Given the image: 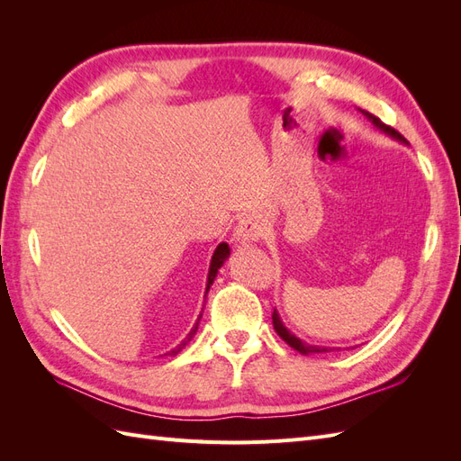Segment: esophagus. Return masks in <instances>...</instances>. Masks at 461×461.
I'll return each mask as SVG.
<instances>
[{
	"label": "esophagus",
	"instance_id": "esophagus-1",
	"mask_svg": "<svg viewBox=\"0 0 461 461\" xmlns=\"http://www.w3.org/2000/svg\"><path fill=\"white\" fill-rule=\"evenodd\" d=\"M265 219L261 213H248L246 217H242L236 225L234 230V240L239 244H252L258 242L263 232H265Z\"/></svg>",
	"mask_w": 461,
	"mask_h": 461
}]
</instances>
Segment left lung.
<instances>
[{
  "instance_id": "8db88e82",
  "label": "left lung",
  "mask_w": 461,
  "mask_h": 461,
  "mask_svg": "<svg viewBox=\"0 0 461 461\" xmlns=\"http://www.w3.org/2000/svg\"><path fill=\"white\" fill-rule=\"evenodd\" d=\"M361 113H364L376 129H381L383 132H386L388 136H393L394 140H398V142H403V144H408L406 142V138H403L398 131H394L393 127H388V124H384L379 117H375L373 113H369V111H366V109H359ZM273 327H275V330H276V334L278 337H281L290 348H294L296 352H300V354H303V356H312V354H325V352H334V350H340V348H325V346H312V344H308V342H302L296 334H292L286 327H285V323L281 321V317H278V313H276V310L273 312Z\"/></svg>"
}]
</instances>
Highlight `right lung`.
I'll return each mask as SVG.
<instances>
[{
  "mask_svg": "<svg viewBox=\"0 0 461 461\" xmlns=\"http://www.w3.org/2000/svg\"><path fill=\"white\" fill-rule=\"evenodd\" d=\"M229 254H230V248H229V244L227 242H221L217 248H215V252H213V258H212V265H209V273H207V286H205V296H207V292H209V286L213 285V281H215V276H217V271L221 269V265L225 263V259L229 258ZM202 317V315H200ZM198 323H200V319L196 321V325H194V329L186 334V339L180 342L176 348H173V350L167 354V356H176L180 350H183V348L192 340V337L194 334H196V330H198Z\"/></svg>",
  "mask_w": 461,
  "mask_h": 461,
  "instance_id": "right-lung-1",
  "label": "right lung"
}]
</instances>
